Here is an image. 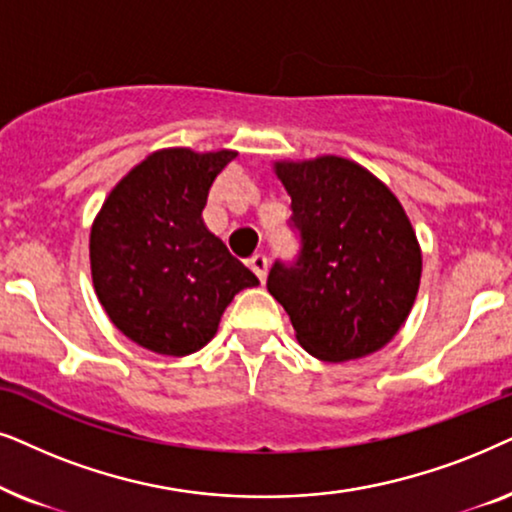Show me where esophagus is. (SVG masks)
Wrapping results in <instances>:
<instances>
[{
    "mask_svg": "<svg viewBox=\"0 0 512 512\" xmlns=\"http://www.w3.org/2000/svg\"><path fill=\"white\" fill-rule=\"evenodd\" d=\"M248 267L255 271V276L264 283V278H267V269H269L267 255H262V252H255V255H252L248 260Z\"/></svg>",
    "mask_w": 512,
    "mask_h": 512,
    "instance_id": "34e87169",
    "label": "esophagus"
}]
</instances>
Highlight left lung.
I'll use <instances>...</instances> for the list:
<instances>
[{"label":"left lung","instance_id":"1","mask_svg":"<svg viewBox=\"0 0 512 512\" xmlns=\"http://www.w3.org/2000/svg\"><path fill=\"white\" fill-rule=\"evenodd\" d=\"M276 173L292 199L299 250L274 262L269 292L313 358L370 356L395 337L419 290L421 252L403 206L339 156L276 163Z\"/></svg>","mask_w":512,"mask_h":512}]
</instances>
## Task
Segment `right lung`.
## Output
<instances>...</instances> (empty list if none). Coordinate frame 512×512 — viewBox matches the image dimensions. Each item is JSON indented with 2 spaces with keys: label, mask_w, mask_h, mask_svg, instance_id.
<instances>
[{
  "label": "right lung",
  "mask_w": 512,
  "mask_h": 512,
  "mask_svg": "<svg viewBox=\"0 0 512 512\" xmlns=\"http://www.w3.org/2000/svg\"><path fill=\"white\" fill-rule=\"evenodd\" d=\"M236 152L163 149L107 196L91 229L100 304L128 339L161 356H189L215 337L231 299L260 285L203 224L215 177Z\"/></svg>",
  "instance_id": "add662e5"
}]
</instances>
